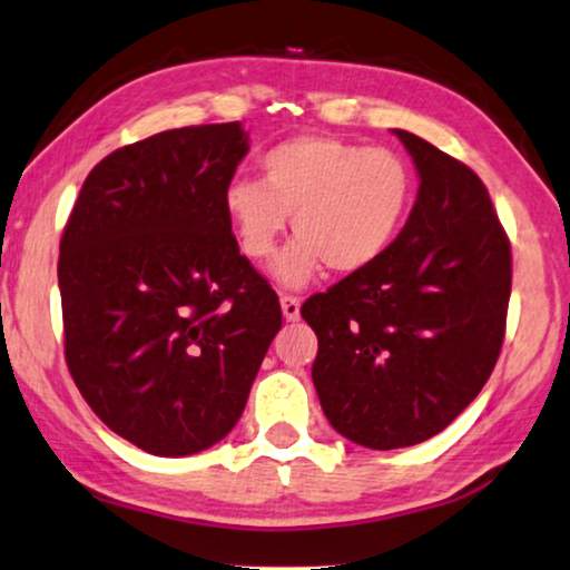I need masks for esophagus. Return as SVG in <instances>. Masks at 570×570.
Wrapping results in <instances>:
<instances>
[{
    "label": "esophagus",
    "instance_id": "34e87169",
    "mask_svg": "<svg viewBox=\"0 0 570 570\" xmlns=\"http://www.w3.org/2000/svg\"><path fill=\"white\" fill-rule=\"evenodd\" d=\"M299 307H302V302L296 299V296L282 294V312H284V317L288 320V323H294V320H299Z\"/></svg>",
    "mask_w": 570,
    "mask_h": 570
}]
</instances>
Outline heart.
I'll use <instances>...</instances> for the list:
<instances>
[{
    "label": "heart",
    "instance_id": "1",
    "mask_svg": "<svg viewBox=\"0 0 570 570\" xmlns=\"http://www.w3.org/2000/svg\"><path fill=\"white\" fill-rule=\"evenodd\" d=\"M261 183L235 180L224 214L247 258L268 261L294 216L299 239L276 261L286 286L317 268L354 274L380 261L411 212L415 183L395 151L335 136H294L261 157Z\"/></svg>",
    "mask_w": 570,
    "mask_h": 570
}]
</instances>
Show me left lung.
<instances>
[{
    "mask_svg": "<svg viewBox=\"0 0 570 570\" xmlns=\"http://www.w3.org/2000/svg\"><path fill=\"white\" fill-rule=\"evenodd\" d=\"M421 186L380 261L302 304L320 405L341 436L400 449L444 431L499 362L511 245L483 180L411 131Z\"/></svg>",
    "mask_w": 570,
    "mask_h": 570,
    "instance_id": "8db88e82",
    "label": "left lung"
}]
</instances>
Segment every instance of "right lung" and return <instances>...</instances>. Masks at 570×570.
<instances>
[{
    "label": "right lung",
    "instance_id": "1",
    "mask_svg": "<svg viewBox=\"0 0 570 570\" xmlns=\"http://www.w3.org/2000/svg\"><path fill=\"white\" fill-rule=\"evenodd\" d=\"M239 121L173 128L100 159L59 245L63 356L87 405L144 452H204L235 429L282 327L224 214Z\"/></svg>",
    "mask_w": 570,
    "mask_h": 570
}]
</instances>
